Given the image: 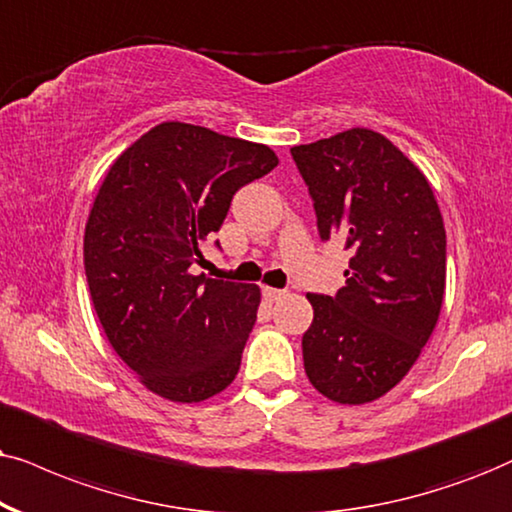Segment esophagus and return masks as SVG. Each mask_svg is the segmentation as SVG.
I'll list each match as a JSON object with an SVG mask.
<instances>
[{
  "mask_svg": "<svg viewBox=\"0 0 512 512\" xmlns=\"http://www.w3.org/2000/svg\"><path fill=\"white\" fill-rule=\"evenodd\" d=\"M262 293H264V297H267L269 302H276V300H281V297H286V290L269 288V286H264V288H262Z\"/></svg>",
  "mask_w": 512,
  "mask_h": 512,
  "instance_id": "1",
  "label": "esophagus"
}]
</instances>
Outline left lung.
<instances>
[{
	"mask_svg": "<svg viewBox=\"0 0 512 512\" xmlns=\"http://www.w3.org/2000/svg\"><path fill=\"white\" fill-rule=\"evenodd\" d=\"M314 198L323 241L352 250L338 295H307L304 373L323 397L359 406L404 380L435 331L446 234L428 177L366 127L290 148Z\"/></svg>",
	"mask_w": 512,
	"mask_h": 512,
	"instance_id": "1",
	"label": "left lung"
}]
</instances>
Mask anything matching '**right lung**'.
<instances>
[{"label": "right lung", "mask_w": 512, "mask_h": 512, "mask_svg": "<svg viewBox=\"0 0 512 512\" xmlns=\"http://www.w3.org/2000/svg\"><path fill=\"white\" fill-rule=\"evenodd\" d=\"M278 165L264 144L160 122L125 148L84 226L96 316L139 383L177 404L234 383L262 293L191 274L241 186Z\"/></svg>", "instance_id": "right-lung-1"}]
</instances>
